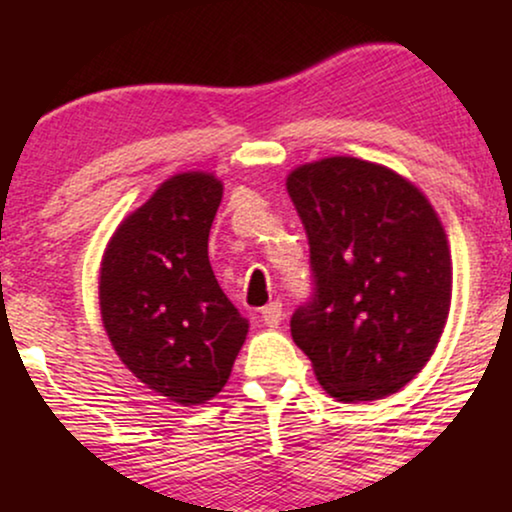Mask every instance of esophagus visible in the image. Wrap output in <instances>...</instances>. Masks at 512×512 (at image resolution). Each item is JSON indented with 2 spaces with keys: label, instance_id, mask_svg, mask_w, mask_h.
<instances>
[{
  "label": "esophagus",
  "instance_id": "1",
  "mask_svg": "<svg viewBox=\"0 0 512 512\" xmlns=\"http://www.w3.org/2000/svg\"><path fill=\"white\" fill-rule=\"evenodd\" d=\"M284 320V308H281L279 301L264 305L262 308V322L267 327H279V322Z\"/></svg>",
  "mask_w": 512,
  "mask_h": 512
}]
</instances>
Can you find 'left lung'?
Masks as SVG:
<instances>
[{
  "mask_svg": "<svg viewBox=\"0 0 512 512\" xmlns=\"http://www.w3.org/2000/svg\"><path fill=\"white\" fill-rule=\"evenodd\" d=\"M310 243L315 298L291 337L339 402H373L433 356L452 298L440 216L414 182L380 163L330 156L286 178Z\"/></svg>",
  "mask_w": 512,
  "mask_h": 512,
  "instance_id": "obj_1",
  "label": "left lung"
}]
</instances>
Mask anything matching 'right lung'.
Listing matches in <instances>:
<instances>
[{
	"label": "right lung",
	"instance_id": "add662e5",
	"mask_svg": "<svg viewBox=\"0 0 512 512\" xmlns=\"http://www.w3.org/2000/svg\"><path fill=\"white\" fill-rule=\"evenodd\" d=\"M221 197L214 173L170 175L120 221L101 260L98 301L115 354L182 407L219 395L250 327L209 264Z\"/></svg>",
	"mask_w": 512,
	"mask_h": 512
}]
</instances>
